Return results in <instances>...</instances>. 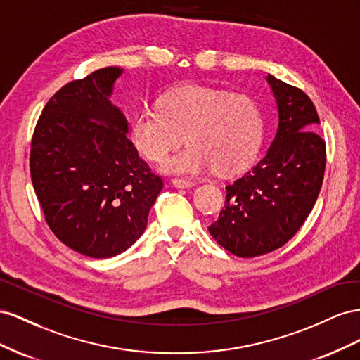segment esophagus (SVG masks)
<instances>
[{"label":"esophagus","instance_id":"obj_1","mask_svg":"<svg viewBox=\"0 0 360 360\" xmlns=\"http://www.w3.org/2000/svg\"><path fill=\"white\" fill-rule=\"evenodd\" d=\"M173 187L176 188H191L196 186V181H191V179H173L172 181Z\"/></svg>","mask_w":360,"mask_h":360}]
</instances>
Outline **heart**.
<instances>
[{
  "instance_id": "1",
  "label": "heart",
  "mask_w": 360,
  "mask_h": 360,
  "mask_svg": "<svg viewBox=\"0 0 360 360\" xmlns=\"http://www.w3.org/2000/svg\"><path fill=\"white\" fill-rule=\"evenodd\" d=\"M264 136V116L248 95L198 84L164 94L158 107L137 111L131 120L132 145L149 161H160L186 137L190 145L164 160L161 172L194 174L214 167L232 174L248 167Z\"/></svg>"
}]
</instances>
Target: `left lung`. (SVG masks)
I'll use <instances>...</instances> for the list:
<instances>
[{"label": "left lung", "mask_w": 360, "mask_h": 360, "mask_svg": "<svg viewBox=\"0 0 360 360\" xmlns=\"http://www.w3.org/2000/svg\"><path fill=\"white\" fill-rule=\"evenodd\" d=\"M266 81L279 112L276 136L264 158L226 187L224 210L208 228L240 258L270 253L294 237L314 208L326 169L314 102L273 75Z\"/></svg>", "instance_id": "1"}]
</instances>
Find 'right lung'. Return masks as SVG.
<instances>
[{
  "instance_id": "obj_1",
  "label": "right lung",
  "mask_w": 360,
  "mask_h": 360,
  "mask_svg": "<svg viewBox=\"0 0 360 360\" xmlns=\"http://www.w3.org/2000/svg\"><path fill=\"white\" fill-rule=\"evenodd\" d=\"M122 72L104 68L61 87L37 120L30 152L49 229L90 258L129 249L162 190L127 136L125 115L110 101Z\"/></svg>"
}]
</instances>
